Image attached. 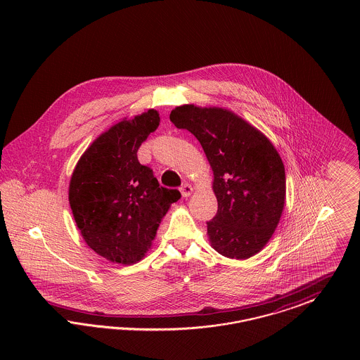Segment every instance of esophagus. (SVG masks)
I'll list each match as a JSON object with an SVG mask.
<instances>
[{
	"label": "esophagus",
	"instance_id": "34e87169",
	"mask_svg": "<svg viewBox=\"0 0 360 360\" xmlns=\"http://www.w3.org/2000/svg\"><path fill=\"white\" fill-rule=\"evenodd\" d=\"M179 190H181V194H182V197H188V195L193 193V188H191L188 184L182 185Z\"/></svg>",
	"mask_w": 360,
	"mask_h": 360
}]
</instances>
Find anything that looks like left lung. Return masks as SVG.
Wrapping results in <instances>:
<instances>
[{
  "label": "left lung",
  "mask_w": 360,
  "mask_h": 360,
  "mask_svg": "<svg viewBox=\"0 0 360 360\" xmlns=\"http://www.w3.org/2000/svg\"><path fill=\"white\" fill-rule=\"evenodd\" d=\"M170 120L197 137L213 170L219 209L206 223L212 247L232 259L255 255L271 239L285 205V166L274 146L221 108L182 105Z\"/></svg>",
  "instance_id": "left-lung-1"
}]
</instances>
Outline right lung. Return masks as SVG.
<instances>
[{"label": "right lung", "instance_id": "right-lung-1", "mask_svg": "<svg viewBox=\"0 0 360 360\" xmlns=\"http://www.w3.org/2000/svg\"><path fill=\"white\" fill-rule=\"evenodd\" d=\"M159 122L154 109L117 122L91 143L70 179V206L82 238L113 263L132 264L144 257L169 207L181 198L137 159Z\"/></svg>", "mask_w": 360, "mask_h": 360}]
</instances>
